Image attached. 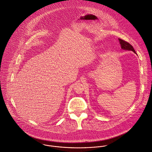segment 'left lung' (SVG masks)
<instances>
[{
	"label": "left lung",
	"mask_w": 152,
	"mask_h": 152,
	"mask_svg": "<svg viewBox=\"0 0 152 152\" xmlns=\"http://www.w3.org/2000/svg\"><path fill=\"white\" fill-rule=\"evenodd\" d=\"M119 43L121 44L122 49L125 50L132 51L135 54H136V51H134L133 47H132V45L131 44H130L129 43H128V42H125V41H124V40H122V39H119Z\"/></svg>",
	"instance_id": "8db88e82"
}]
</instances>
